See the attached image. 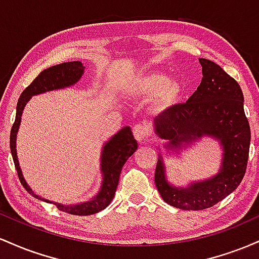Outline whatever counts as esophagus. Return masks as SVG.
Here are the masks:
<instances>
[{"mask_svg":"<svg viewBox=\"0 0 259 259\" xmlns=\"http://www.w3.org/2000/svg\"><path fill=\"white\" fill-rule=\"evenodd\" d=\"M133 133L135 139L138 141H144L145 139L150 135V127H148V124L145 123V121H141V123L135 124L133 127Z\"/></svg>","mask_w":259,"mask_h":259,"instance_id":"1","label":"esophagus"}]
</instances>
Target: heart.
I'll use <instances>...</instances> for the list:
<instances>
[{
  "label": "heart",
  "instance_id": "heart-1",
  "mask_svg": "<svg viewBox=\"0 0 259 259\" xmlns=\"http://www.w3.org/2000/svg\"><path fill=\"white\" fill-rule=\"evenodd\" d=\"M133 90L140 96H151L159 92L158 100L164 105L170 103L179 94V88L177 85L171 82L168 84V79L162 74L157 73L138 78L134 82Z\"/></svg>",
  "mask_w": 259,
  "mask_h": 259
}]
</instances>
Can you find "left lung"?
<instances>
[{
  "mask_svg": "<svg viewBox=\"0 0 259 259\" xmlns=\"http://www.w3.org/2000/svg\"><path fill=\"white\" fill-rule=\"evenodd\" d=\"M202 81L185 103L171 106L154 119L156 133L169 140L168 147L191 144L203 135L221 140L224 148L222 169L213 179L177 189L167 183L162 158L157 162L154 184L170 206L201 210L224 200L236 189L246 173L251 129L243 109L240 85L209 59H198Z\"/></svg>",
  "mask_w": 259,
  "mask_h": 259,
  "instance_id": "8db88e82",
  "label": "left lung"
}]
</instances>
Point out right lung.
Returning a JSON list of instances; mask_svg holds the SVG:
<instances>
[{"label":"right lung","mask_w":259,"mask_h":259,"mask_svg":"<svg viewBox=\"0 0 259 259\" xmlns=\"http://www.w3.org/2000/svg\"><path fill=\"white\" fill-rule=\"evenodd\" d=\"M82 73H84V67H82L81 62H65V63L53 65L51 68H47L41 72L34 81L31 82L28 88L20 95L19 100L17 103V114L16 120H14L13 126L11 129V138H10V146L11 153L13 157L14 167L18 173L20 183L24 186V189L35 198L42 200L45 202H50L44 198L38 197L36 194L29 187L26 181L23 178L22 170H20L19 163L17 158V151H16V138L18 127L20 124V118H22L23 109L26 105L31 96L37 94H42V92L56 90V89H62L65 86H70L75 84L78 80L81 78ZM138 148V142L134 139L133 132L129 126L123 127L117 135H114L109 140L108 142L103 147L102 153V171L105 178H103V184L101 187L100 194L91 201L85 202V203L73 204V206H63L59 203H52L58 208L59 210L69 214L74 215H90L95 213L100 212V210L105 209V208L111 203L113 197H114L115 190H117L118 183H119L120 171L123 165L125 164L132 154L135 152Z\"/></svg>","instance_id":"1"}]
</instances>
